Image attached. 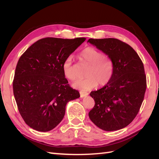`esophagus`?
I'll list each match as a JSON object with an SVG mask.
<instances>
[{
	"label": "esophagus",
	"instance_id": "obj_1",
	"mask_svg": "<svg viewBox=\"0 0 159 159\" xmlns=\"http://www.w3.org/2000/svg\"><path fill=\"white\" fill-rule=\"evenodd\" d=\"M80 93L81 98L85 97V96L88 95V94H89L88 92H86V91H80Z\"/></svg>",
	"mask_w": 159,
	"mask_h": 159
}]
</instances>
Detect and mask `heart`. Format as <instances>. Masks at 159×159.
Instances as JSON below:
<instances>
[{"label":"heart","mask_w":159,"mask_h":159,"mask_svg":"<svg viewBox=\"0 0 159 159\" xmlns=\"http://www.w3.org/2000/svg\"><path fill=\"white\" fill-rule=\"evenodd\" d=\"M81 60L89 65L86 72L87 78L78 79L72 84L74 88L84 90L93 89L98 84L103 86L111 80L114 73L113 62L109 57L92 47L84 49L80 53ZM62 70L67 79L73 80L75 78L74 68L72 64V56L67 57L62 64Z\"/></svg>","instance_id":"obj_1"}]
</instances>
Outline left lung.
Here are the masks:
<instances>
[{"mask_svg": "<svg viewBox=\"0 0 159 159\" xmlns=\"http://www.w3.org/2000/svg\"><path fill=\"white\" fill-rule=\"evenodd\" d=\"M113 62L114 73L104 87L91 91L95 101L89 117L107 131L127 127L135 118L145 96L147 80L143 62L132 47L116 38L88 40Z\"/></svg>", "mask_w": 159, "mask_h": 159, "instance_id": "1", "label": "left lung"}]
</instances>
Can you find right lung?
Listing matches in <instances>:
<instances>
[{"instance_id": "add662e5", "label": "right lung", "mask_w": 159, "mask_h": 159, "mask_svg": "<svg viewBox=\"0 0 159 159\" xmlns=\"http://www.w3.org/2000/svg\"><path fill=\"white\" fill-rule=\"evenodd\" d=\"M85 40L45 38L20 56L14 73L13 93L24 121L38 131H51L63 119L66 104L80 97L62 70L67 57Z\"/></svg>"}]
</instances>
